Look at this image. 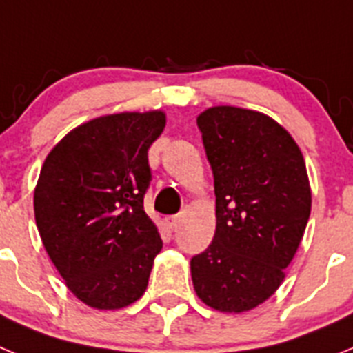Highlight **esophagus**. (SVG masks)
<instances>
[{"label": "esophagus", "instance_id": "34e87169", "mask_svg": "<svg viewBox=\"0 0 353 353\" xmlns=\"http://www.w3.org/2000/svg\"><path fill=\"white\" fill-rule=\"evenodd\" d=\"M180 221H182V215H180V214L170 215V224H171V228H176V226H179Z\"/></svg>", "mask_w": 353, "mask_h": 353}]
</instances>
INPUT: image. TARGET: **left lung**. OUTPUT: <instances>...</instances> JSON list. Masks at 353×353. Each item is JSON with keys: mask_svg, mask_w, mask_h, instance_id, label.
I'll return each instance as SVG.
<instances>
[{"mask_svg": "<svg viewBox=\"0 0 353 353\" xmlns=\"http://www.w3.org/2000/svg\"><path fill=\"white\" fill-rule=\"evenodd\" d=\"M214 173L215 235L191 260L198 297L244 313L285 281L311 214L302 152L288 130L251 109L215 105L198 117Z\"/></svg>", "mask_w": 353, "mask_h": 353, "instance_id": "1", "label": "left lung"}]
</instances>
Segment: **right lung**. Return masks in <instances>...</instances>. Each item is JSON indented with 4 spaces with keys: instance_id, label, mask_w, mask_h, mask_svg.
Wrapping results in <instances>:
<instances>
[{
    "instance_id": "1",
    "label": "right lung",
    "mask_w": 353,
    "mask_h": 353,
    "mask_svg": "<svg viewBox=\"0 0 353 353\" xmlns=\"http://www.w3.org/2000/svg\"><path fill=\"white\" fill-rule=\"evenodd\" d=\"M166 127L162 111L117 113L81 123L43 161L35 221L65 285L95 310L138 301L162 249L143 199L148 148Z\"/></svg>"
}]
</instances>
